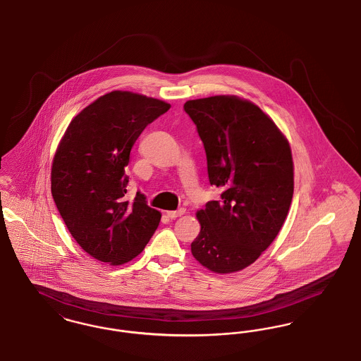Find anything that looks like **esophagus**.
Returning a JSON list of instances; mask_svg holds the SVG:
<instances>
[{
	"label": "esophagus",
	"mask_w": 361,
	"mask_h": 361,
	"mask_svg": "<svg viewBox=\"0 0 361 361\" xmlns=\"http://www.w3.org/2000/svg\"><path fill=\"white\" fill-rule=\"evenodd\" d=\"M185 212H186V210L183 208L178 209V210H170V212H167V216L173 220V219L182 216Z\"/></svg>",
	"instance_id": "obj_1"
}]
</instances>
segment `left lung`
I'll use <instances>...</instances> for the list:
<instances>
[{
	"mask_svg": "<svg viewBox=\"0 0 361 361\" xmlns=\"http://www.w3.org/2000/svg\"><path fill=\"white\" fill-rule=\"evenodd\" d=\"M197 126L219 201L197 212L194 258L214 273H233L258 259L284 224L293 195L289 144L254 103L210 96L183 106Z\"/></svg>",
	"mask_w": 361,
	"mask_h": 361,
	"instance_id": "8db88e82",
	"label": "left lung"
}]
</instances>
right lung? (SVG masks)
<instances>
[{"instance_id": "obj_1", "label": "right lung", "mask_w": 361, "mask_h": 361, "mask_svg": "<svg viewBox=\"0 0 361 361\" xmlns=\"http://www.w3.org/2000/svg\"><path fill=\"white\" fill-rule=\"evenodd\" d=\"M170 104L126 91L99 97L73 118L51 169V194L66 227L97 261L122 265L152 238L160 212L137 190L128 200L130 151L142 130Z\"/></svg>"}]
</instances>
